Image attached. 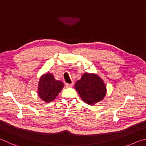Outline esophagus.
<instances>
[{
  "mask_svg": "<svg viewBox=\"0 0 146 146\" xmlns=\"http://www.w3.org/2000/svg\"><path fill=\"white\" fill-rule=\"evenodd\" d=\"M65 86L66 87H72L73 86V83H66Z\"/></svg>",
  "mask_w": 146,
  "mask_h": 146,
  "instance_id": "esophagus-1",
  "label": "esophagus"
}]
</instances>
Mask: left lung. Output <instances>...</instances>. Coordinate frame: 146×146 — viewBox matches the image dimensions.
Segmentation results:
<instances>
[{
    "mask_svg": "<svg viewBox=\"0 0 146 146\" xmlns=\"http://www.w3.org/2000/svg\"><path fill=\"white\" fill-rule=\"evenodd\" d=\"M75 89L82 100L89 105L99 103L106 94V86L102 78L94 73H84L75 83Z\"/></svg>",
    "mask_w": 146,
    "mask_h": 146,
    "instance_id": "1",
    "label": "left lung"
}]
</instances>
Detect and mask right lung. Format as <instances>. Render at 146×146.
<instances>
[{"instance_id": "right-lung-1", "label": "right lung", "mask_w": 146, "mask_h": 146, "mask_svg": "<svg viewBox=\"0 0 146 146\" xmlns=\"http://www.w3.org/2000/svg\"><path fill=\"white\" fill-rule=\"evenodd\" d=\"M64 87L62 81L56 80L52 74H43L38 85V95L42 101L50 103L56 99Z\"/></svg>"}]
</instances>
